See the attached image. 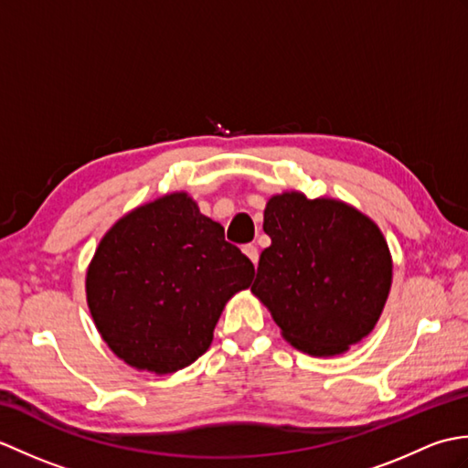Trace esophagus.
I'll return each mask as SVG.
<instances>
[{
    "mask_svg": "<svg viewBox=\"0 0 468 468\" xmlns=\"http://www.w3.org/2000/svg\"><path fill=\"white\" fill-rule=\"evenodd\" d=\"M243 251H245V255L250 257V260L253 261V265L257 267V261H260V250H257L255 245H245Z\"/></svg>",
    "mask_w": 468,
    "mask_h": 468,
    "instance_id": "obj_1",
    "label": "esophagus"
}]
</instances>
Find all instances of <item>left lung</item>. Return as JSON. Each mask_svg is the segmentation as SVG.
<instances>
[{"instance_id": "1", "label": "left lung", "mask_w": 468, "mask_h": 468, "mask_svg": "<svg viewBox=\"0 0 468 468\" xmlns=\"http://www.w3.org/2000/svg\"><path fill=\"white\" fill-rule=\"evenodd\" d=\"M251 292L287 342L312 356L344 354L374 330L392 283L378 225L335 198L282 193L267 201Z\"/></svg>"}]
</instances>
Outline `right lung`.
I'll return each mask as SVG.
<instances>
[{"label":"right lung","mask_w":468,"mask_h":468,"mask_svg":"<svg viewBox=\"0 0 468 468\" xmlns=\"http://www.w3.org/2000/svg\"><path fill=\"white\" fill-rule=\"evenodd\" d=\"M255 267L186 193L136 207L88 265L86 300L108 347L136 370L173 374L213 342L225 303Z\"/></svg>","instance_id":"1"}]
</instances>
